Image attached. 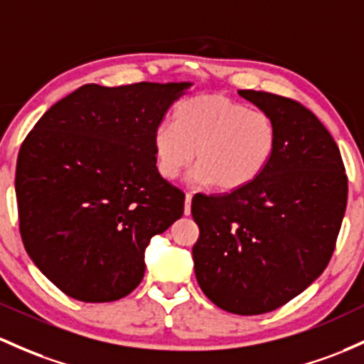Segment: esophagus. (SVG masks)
<instances>
[{
	"label": "esophagus",
	"instance_id": "obj_1",
	"mask_svg": "<svg viewBox=\"0 0 364 364\" xmlns=\"http://www.w3.org/2000/svg\"><path fill=\"white\" fill-rule=\"evenodd\" d=\"M191 197H193L191 193L185 195V215L191 214Z\"/></svg>",
	"mask_w": 364,
	"mask_h": 364
}]
</instances>
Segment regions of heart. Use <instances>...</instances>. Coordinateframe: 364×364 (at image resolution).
Returning <instances> with one entry per match:
<instances>
[{
	"label": "heart",
	"mask_w": 364,
	"mask_h": 364,
	"mask_svg": "<svg viewBox=\"0 0 364 364\" xmlns=\"http://www.w3.org/2000/svg\"><path fill=\"white\" fill-rule=\"evenodd\" d=\"M278 133L264 112L249 110L221 93L183 100L173 122L155 127L154 154L166 179H176L197 162L190 181L219 191L249 186L266 169L277 149Z\"/></svg>",
	"instance_id": "heart-1"
}]
</instances>
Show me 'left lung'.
I'll list each match as a JSON object with an SVG mask.
<instances>
[{
	"instance_id": "8db88e82",
	"label": "left lung",
	"mask_w": 364,
	"mask_h": 364,
	"mask_svg": "<svg viewBox=\"0 0 364 364\" xmlns=\"http://www.w3.org/2000/svg\"><path fill=\"white\" fill-rule=\"evenodd\" d=\"M238 95L273 119L277 149L245 188L195 195L200 235L191 252L202 292L228 313L252 316L287 304L323 273L346 214L347 176L313 112L264 91Z\"/></svg>"
}]
</instances>
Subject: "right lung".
Segmentation results:
<instances>
[{
    "mask_svg": "<svg viewBox=\"0 0 364 364\" xmlns=\"http://www.w3.org/2000/svg\"><path fill=\"white\" fill-rule=\"evenodd\" d=\"M193 82L86 85L55 103L18 151L20 235L33 262L82 302L126 297L145 250L183 215L159 174L154 131Z\"/></svg>",
    "mask_w": 364,
    "mask_h": 364,
    "instance_id": "add662e5",
    "label": "right lung"
}]
</instances>
